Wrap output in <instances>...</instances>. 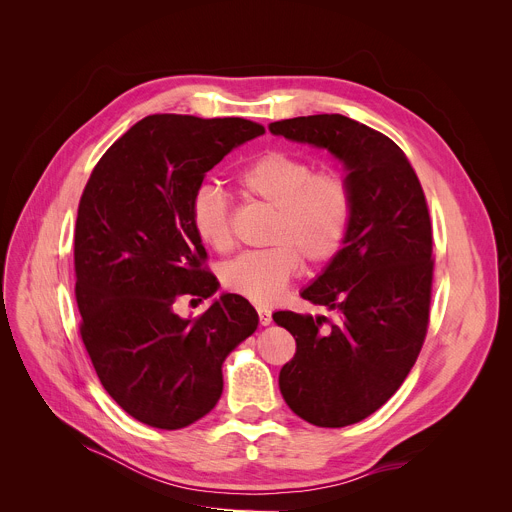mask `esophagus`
<instances>
[{
	"instance_id": "obj_1",
	"label": "esophagus",
	"mask_w": 512,
	"mask_h": 512,
	"mask_svg": "<svg viewBox=\"0 0 512 512\" xmlns=\"http://www.w3.org/2000/svg\"><path fill=\"white\" fill-rule=\"evenodd\" d=\"M257 316H259V324L261 326H269L273 322L271 318V312L267 308H257Z\"/></svg>"
}]
</instances>
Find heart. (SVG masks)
Returning <instances> with one entry per match:
<instances>
[{
	"instance_id": "b5f03b06",
	"label": "heart",
	"mask_w": 512,
	"mask_h": 512,
	"mask_svg": "<svg viewBox=\"0 0 512 512\" xmlns=\"http://www.w3.org/2000/svg\"><path fill=\"white\" fill-rule=\"evenodd\" d=\"M239 192L273 208L261 251L243 253L221 269L223 283L235 294L257 302H273L300 269L334 261L348 243L356 194L350 178L334 168L316 170L310 158L287 150H269L235 176ZM198 239L216 253L235 245L229 200L221 188L204 184L190 206Z\"/></svg>"
}]
</instances>
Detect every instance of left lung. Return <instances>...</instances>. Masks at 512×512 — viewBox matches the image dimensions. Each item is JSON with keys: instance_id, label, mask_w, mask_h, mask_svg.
Instances as JSON below:
<instances>
[{"instance_id": "8db88e82", "label": "left lung", "mask_w": 512, "mask_h": 512, "mask_svg": "<svg viewBox=\"0 0 512 512\" xmlns=\"http://www.w3.org/2000/svg\"><path fill=\"white\" fill-rule=\"evenodd\" d=\"M269 129L332 152L354 186L348 243L302 294L336 320L273 314L296 338L279 373L289 409L318 427L352 425L395 395L425 342L433 283L427 200L403 150L377 129L338 113L281 119Z\"/></svg>"}]
</instances>
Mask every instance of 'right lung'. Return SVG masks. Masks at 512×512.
I'll return each instance as SVG.
<instances>
[{"label": "right lung", "mask_w": 512, "mask_h": 512, "mask_svg": "<svg viewBox=\"0 0 512 512\" xmlns=\"http://www.w3.org/2000/svg\"><path fill=\"white\" fill-rule=\"evenodd\" d=\"M263 125L158 113L137 121L103 154L79 202L75 298L81 338L115 403L137 421L180 429L223 393L227 354L257 330L255 308L225 294L184 320L182 298H210L190 206L194 192ZM194 302V300H192Z\"/></svg>", "instance_id": "obj_1"}]
</instances>
